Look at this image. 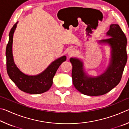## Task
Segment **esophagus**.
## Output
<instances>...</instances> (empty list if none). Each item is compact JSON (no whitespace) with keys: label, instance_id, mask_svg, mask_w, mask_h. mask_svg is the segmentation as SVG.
<instances>
[{"label":"esophagus","instance_id":"1","mask_svg":"<svg viewBox=\"0 0 129 129\" xmlns=\"http://www.w3.org/2000/svg\"><path fill=\"white\" fill-rule=\"evenodd\" d=\"M75 53H76L75 49H74L73 48L70 49L69 50V51H68V54H69V56H72L74 55V54H75Z\"/></svg>","mask_w":129,"mask_h":129}]
</instances>
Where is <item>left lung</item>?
Here are the masks:
<instances>
[{
    "instance_id": "8db88e82",
    "label": "left lung",
    "mask_w": 129,
    "mask_h": 129,
    "mask_svg": "<svg viewBox=\"0 0 129 129\" xmlns=\"http://www.w3.org/2000/svg\"><path fill=\"white\" fill-rule=\"evenodd\" d=\"M110 38L99 41L110 45L111 60L106 71L95 77L87 76L83 69V62L77 58H71L72 64V77L74 86L83 94L97 96L105 94L119 84L127 60V39L118 24H111L106 33Z\"/></svg>"
}]
</instances>
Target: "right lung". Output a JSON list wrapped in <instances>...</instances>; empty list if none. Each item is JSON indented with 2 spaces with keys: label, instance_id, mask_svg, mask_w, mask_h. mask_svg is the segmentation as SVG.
I'll return each mask as SVG.
<instances>
[{
  "label": "right lung",
  "instance_id": "obj_1",
  "mask_svg": "<svg viewBox=\"0 0 129 129\" xmlns=\"http://www.w3.org/2000/svg\"><path fill=\"white\" fill-rule=\"evenodd\" d=\"M17 22L15 24L9 34V41L6 51L7 60V71L10 79L20 90L24 92L37 94L44 93L49 90L53 84V78L57 70L67 57L63 56L54 61L42 73L36 76H28L23 73L15 65L12 55L13 36Z\"/></svg>",
  "mask_w": 129,
  "mask_h": 129
}]
</instances>
